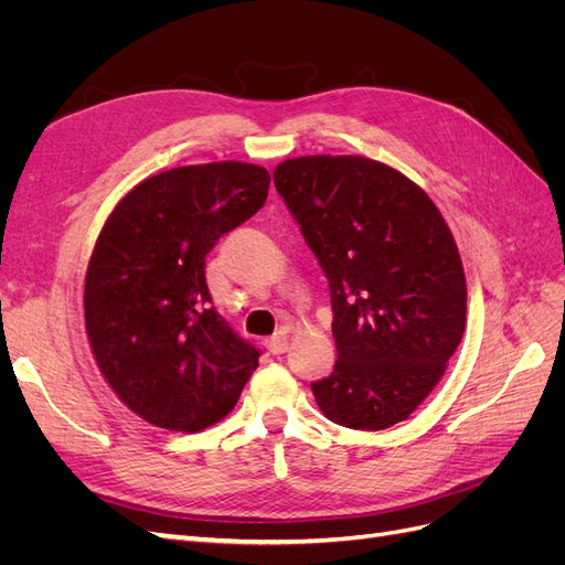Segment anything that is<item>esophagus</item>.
<instances>
[{
	"label": "esophagus",
	"mask_w": 565,
	"mask_h": 565,
	"mask_svg": "<svg viewBox=\"0 0 565 565\" xmlns=\"http://www.w3.org/2000/svg\"><path fill=\"white\" fill-rule=\"evenodd\" d=\"M266 349H268V353H273V355H280V353H285V351L289 349V341H287V337H285L282 332H278V334H273V337L266 341Z\"/></svg>",
	"instance_id": "esophagus-1"
}]
</instances>
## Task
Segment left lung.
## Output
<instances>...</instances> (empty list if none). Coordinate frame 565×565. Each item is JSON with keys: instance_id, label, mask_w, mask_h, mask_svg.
Masks as SVG:
<instances>
[{"instance_id": "obj_1", "label": "left lung", "mask_w": 565, "mask_h": 565, "mask_svg": "<svg viewBox=\"0 0 565 565\" xmlns=\"http://www.w3.org/2000/svg\"><path fill=\"white\" fill-rule=\"evenodd\" d=\"M330 282L337 363L311 384L322 415L361 431L407 419L467 324V280L438 207L398 169L306 156L273 172Z\"/></svg>"}]
</instances>
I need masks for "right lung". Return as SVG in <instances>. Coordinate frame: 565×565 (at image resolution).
Segmentation results:
<instances>
[{
	"mask_svg": "<svg viewBox=\"0 0 565 565\" xmlns=\"http://www.w3.org/2000/svg\"><path fill=\"white\" fill-rule=\"evenodd\" d=\"M270 177L247 162L177 167L117 202L84 278L87 337L110 388L169 431L224 419L259 349L216 313L204 259L264 207Z\"/></svg>",
	"mask_w": 565,
	"mask_h": 565,
	"instance_id": "right-lung-1",
	"label": "right lung"
}]
</instances>
